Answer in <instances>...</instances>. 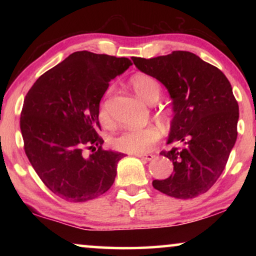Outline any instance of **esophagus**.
<instances>
[{
    "label": "esophagus",
    "instance_id": "34e87169",
    "mask_svg": "<svg viewBox=\"0 0 256 256\" xmlns=\"http://www.w3.org/2000/svg\"><path fill=\"white\" fill-rule=\"evenodd\" d=\"M138 157L146 160H152L154 157H155V155H154V154H140V155H138Z\"/></svg>",
    "mask_w": 256,
    "mask_h": 256
}]
</instances>
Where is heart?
<instances>
[{
  "label": "heart",
  "instance_id": "obj_1",
  "mask_svg": "<svg viewBox=\"0 0 256 256\" xmlns=\"http://www.w3.org/2000/svg\"><path fill=\"white\" fill-rule=\"evenodd\" d=\"M130 86L134 92L148 104H154L158 100L160 94V84L154 76L146 73H138L130 79ZM160 116L168 118L166 112H160ZM99 118L102 122L110 120V114L106 104L100 107ZM162 132L155 124H149L143 128H129L113 135L110 140L114 149L129 154H140L149 150L156 142L160 141Z\"/></svg>",
  "mask_w": 256,
  "mask_h": 256
}]
</instances>
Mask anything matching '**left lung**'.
<instances>
[{
    "instance_id": "obj_1",
    "label": "left lung",
    "mask_w": 256,
    "mask_h": 256,
    "mask_svg": "<svg viewBox=\"0 0 256 256\" xmlns=\"http://www.w3.org/2000/svg\"><path fill=\"white\" fill-rule=\"evenodd\" d=\"M136 68L169 90L174 116L160 155L174 163V174L152 186L170 197L194 198L211 188L225 169L238 136L239 104L218 68L188 51L155 58H132Z\"/></svg>"
}]
</instances>
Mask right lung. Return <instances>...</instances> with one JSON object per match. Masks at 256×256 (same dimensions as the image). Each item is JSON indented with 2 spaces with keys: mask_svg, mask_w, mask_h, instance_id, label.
<instances>
[{
  "mask_svg": "<svg viewBox=\"0 0 256 256\" xmlns=\"http://www.w3.org/2000/svg\"><path fill=\"white\" fill-rule=\"evenodd\" d=\"M130 65L124 57L73 52L42 74L26 96L20 120L24 150L58 197L87 202L113 185L124 155L102 149L99 107L110 80Z\"/></svg>",
  "mask_w": 256,
  "mask_h": 256,
  "instance_id": "right-lung-1",
  "label": "right lung"
}]
</instances>
